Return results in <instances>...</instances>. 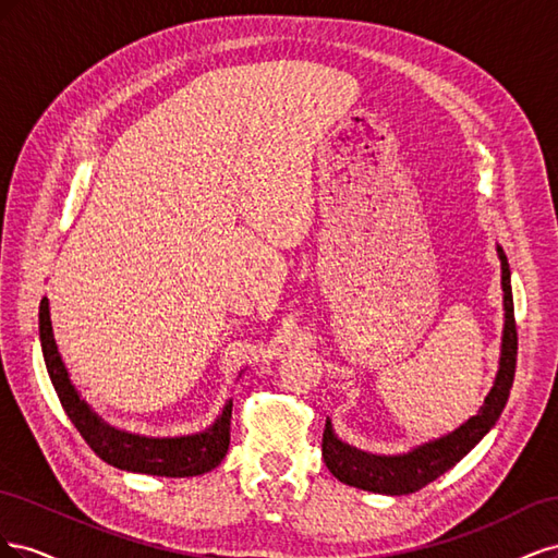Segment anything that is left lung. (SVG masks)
<instances>
[{
  "instance_id": "1",
  "label": "left lung",
  "mask_w": 558,
  "mask_h": 558,
  "mask_svg": "<svg viewBox=\"0 0 558 558\" xmlns=\"http://www.w3.org/2000/svg\"><path fill=\"white\" fill-rule=\"evenodd\" d=\"M500 269H502V305H505V328H502V347H500V363L494 388L484 398V404L475 416H470L461 428L442 435L440 440H430L418 445L408 453L398 456H379L367 453L356 447H349L340 437L332 433L330 421H326L324 442V461L332 475L356 488L388 496L414 494L424 488L433 480H437L449 468L459 463L463 456L475 447L482 437L496 426L505 402L510 398V388L514 381L517 367V324H514V302H512V283H510V265L505 258L502 248L498 246Z\"/></svg>"
}]
</instances>
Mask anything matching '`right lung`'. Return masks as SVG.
Here are the masks:
<instances>
[{
	"mask_svg": "<svg viewBox=\"0 0 558 558\" xmlns=\"http://www.w3.org/2000/svg\"><path fill=\"white\" fill-rule=\"evenodd\" d=\"M39 340L48 377L56 386V393L62 402V410L70 416L83 440L113 468L142 472V475L158 477H195L205 475L223 461L230 445V418L232 400L226 402L223 412L214 424L195 435L181 437H144L118 430L99 418L86 400H81L70 373L60 359V351L50 326L48 298L39 305Z\"/></svg>",
	"mask_w": 558,
	"mask_h": 558,
	"instance_id": "add662e5",
	"label": "right lung"
}]
</instances>
